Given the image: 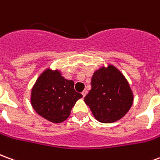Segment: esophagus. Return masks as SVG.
Segmentation results:
<instances>
[{
    "instance_id": "esophagus-1",
    "label": "esophagus",
    "mask_w": 160,
    "mask_h": 160,
    "mask_svg": "<svg viewBox=\"0 0 160 160\" xmlns=\"http://www.w3.org/2000/svg\"><path fill=\"white\" fill-rule=\"evenodd\" d=\"M87 90H84L83 92H82V96H83V97H85V96H86V95H87Z\"/></svg>"
}]
</instances>
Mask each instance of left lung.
Instances as JSON below:
<instances>
[{
	"label": "left lung",
	"instance_id": "1",
	"mask_svg": "<svg viewBox=\"0 0 160 160\" xmlns=\"http://www.w3.org/2000/svg\"><path fill=\"white\" fill-rule=\"evenodd\" d=\"M84 99L98 121L111 123L128 111L133 104V94L123 75L109 66L94 73L92 89Z\"/></svg>",
	"mask_w": 160,
	"mask_h": 160
}]
</instances>
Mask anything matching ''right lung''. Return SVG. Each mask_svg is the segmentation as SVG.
I'll return each mask as SVG.
<instances>
[{
  "instance_id": "right-lung-1",
  "label": "right lung",
  "mask_w": 160,
  "mask_h": 160,
  "mask_svg": "<svg viewBox=\"0 0 160 160\" xmlns=\"http://www.w3.org/2000/svg\"><path fill=\"white\" fill-rule=\"evenodd\" d=\"M82 95L74 90L73 80L64 79L57 71L47 69L40 75L32 91V104L38 114L59 123L69 117Z\"/></svg>"
}]
</instances>
